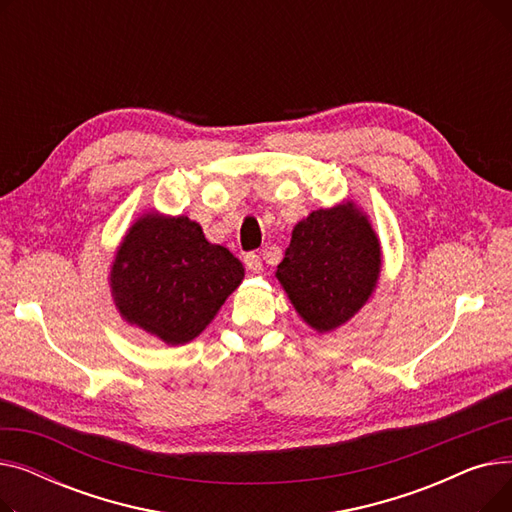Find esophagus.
Segmentation results:
<instances>
[{"label":"esophagus","instance_id":"obj_1","mask_svg":"<svg viewBox=\"0 0 512 512\" xmlns=\"http://www.w3.org/2000/svg\"><path fill=\"white\" fill-rule=\"evenodd\" d=\"M245 265H247V270H249L251 274H259V272L263 270L261 257H259V255H255V253H249V255L245 257Z\"/></svg>","mask_w":512,"mask_h":512}]
</instances>
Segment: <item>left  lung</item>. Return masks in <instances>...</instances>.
I'll return each instance as SVG.
<instances>
[{"instance_id":"left-lung-1","label":"left lung","mask_w":512,"mask_h":512,"mask_svg":"<svg viewBox=\"0 0 512 512\" xmlns=\"http://www.w3.org/2000/svg\"><path fill=\"white\" fill-rule=\"evenodd\" d=\"M382 270L380 238L367 215L346 201L311 211L292 230L276 278L319 334L346 324L373 294Z\"/></svg>"}]
</instances>
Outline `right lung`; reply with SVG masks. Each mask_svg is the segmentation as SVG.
I'll use <instances>...</instances> for the list:
<instances>
[{
	"instance_id": "1",
	"label": "right lung",
	"mask_w": 512,
	"mask_h": 512,
	"mask_svg": "<svg viewBox=\"0 0 512 512\" xmlns=\"http://www.w3.org/2000/svg\"><path fill=\"white\" fill-rule=\"evenodd\" d=\"M242 278V263L211 245L197 222L149 211L122 238L110 288L130 326L176 346L211 324Z\"/></svg>"
}]
</instances>
